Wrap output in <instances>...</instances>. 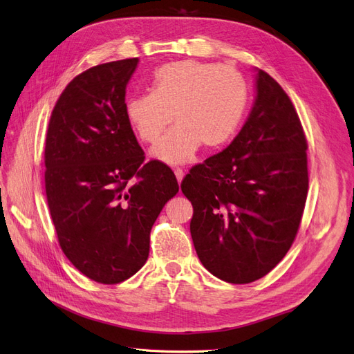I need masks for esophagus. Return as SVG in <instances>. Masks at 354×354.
<instances>
[{
    "label": "esophagus",
    "instance_id": "34e87169",
    "mask_svg": "<svg viewBox=\"0 0 354 354\" xmlns=\"http://www.w3.org/2000/svg\"><path fill=\"white\" fill-rule=\"evenodd\" d=\"M175 176H176V179H178L179 184H180V182H182V178H184V170L179 169V167H176V169H175Z\"/></svg>",
    "mask_w": 354,
    "mask_h": 354
}]
</instances>
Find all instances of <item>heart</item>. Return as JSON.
Listing matches in <instances>:
<instances>
[{"instance_id":"heart-1","label":"heart","mask_w":354,"mask_h":354,"mask_svg":"<svg viewBox=\"0 0 354 354\" xmlns=\"http://www.w3.org/2000/svg\"><path fill=\"white\" fill-rule=\"evenodd\" d=\"M248 104V87L239 71L218 64L180 59L160 65L151 93L129 97L127 120L137 137L153 144L175 118L176 128L159 141L153 156L185 163L200 149L223 147L239 128Z\"/></svg>"}]
</instances>
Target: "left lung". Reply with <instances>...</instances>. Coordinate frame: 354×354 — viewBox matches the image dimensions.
Instances as JSON below:
<instances>
[{
    "mask_svg": "<svg viewBox=\"0 0 354 354\" xmlns=\"http://www.w3.org/2000/svg\"><path fill=\"white\" fill-rule=\"evenodd\" d=\"M306 150L292 100L258 70L255 102L241 133L180 184L194 208L195 251L213 276L255 281L290 250L308 195Z\"/></svg>",
    "mask_w": 354,
    "mask_h": 354,
    "instance_id": "8db88e82",
    "label": "left lung"
}]
</instances>
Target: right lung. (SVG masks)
Returning a JSON list of instances; mask_svg holds the SVG:
<instances>
[{"label": "right lung", "instance_id": "right-lung-1", "mask_svg": "<svg viewBox=\"0 0 354 354\" xmlns=\"http://www.w3.org/2000/svg\"><path fill=\"white\" fill-rule=\"evenodd\" d=\"M138 58L74 77L52 111L45 189L62 252L90 280L116 284L146 264L150 232L179 191L172 169L144 163L125 115Z\"/></svg>", "mask_w": 354, "mask_h": 354}]
</instances>
